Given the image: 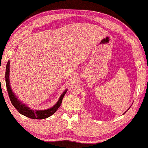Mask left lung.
I'll return each instance as SVG.
<instances>
[{"instance_id":"obj_1","label":"left lung","mask_w":148,"mask_h":148,"mask_svg":"<svg viewBox=\"0 0 148 148\" xmlns=\"http://www.w3.org/2000/svg\"><path fill=\"white\" fill-rule=\"evenodd\" d=\"M130 107H131V106H130V107H129V108H128V109H130ZM128 110H127V111H128Z\"/></svg>"}]
</instances>
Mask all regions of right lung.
I'll list each match as a JSON object with an SVG mask.
<instances>
[{"label": "right lung", "instance_id": "add662e5", "mask_svg": "<svg viewBox=\"0 0 148 148\" xmlns=\"http://www.w3.org/2000/svg\"><path fill=\"white\" fill-rule=\"evenodd\" d=\"M9 72H10V62L8 61L6 64V73H5V79H6L7 91H8L9 98H10L12 104L13 105V106L17 109V111L19 112L20 114H22L23 115H24L30 119H43L48 118V117L52 115V114H53L56 111H57V110L58 109V108L60 107V105H61L63 97H64V95L66 94V93L67 90H65L64 92H63L62 94L60 95L58 102L54 105L52 108H51V109H49L47 110H43V111H37V110L30 109L29 107H27L26 106V105H25L24 104H23L22 102H20V101L17 99V97H16L14 93L12 92V89L10 88V85Z\"/></svg>", "mask_w": 148, "mask_h": 148}]
</instances>
